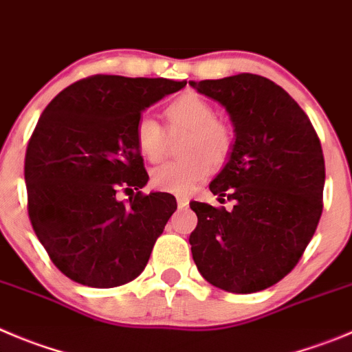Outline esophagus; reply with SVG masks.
<instances>
[{"instance_id": "1", "label": "esophagus", "mask_w": 352, "mask_h": 352, "mask_svg": "<svg viewBox=\"0 0 352 352\" xmlns=\"http://www.w3.org/2000/svg\"><path fill=\"white\" fill-rule=\"evenodd\" d=\"M177 205H179L180 210L187 208V206H189V198H187V196H179V198H177Z\"/></svg>"}]
</instances>
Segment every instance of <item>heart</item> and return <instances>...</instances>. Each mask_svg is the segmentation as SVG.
I'll return each instance as SVG.
<instances>
[{"label": "heart", "instance_id": "obj_1", "mask_svg": "<svg viewBox=\"0 0 352 352\" xmlns=\"http://www.w3.org/2000/svg\"><path fill=\"white\" fill-rule=\"evenodd\" d=\"M170 133H187L182 144V160L170 161L151 172V184L157 191L187 195L205 179L210 165L219 166L232 151V131L219 121L215 107L199 95L187 94L166 109ZM139 153L151 163L165 157L168 135L156 118L142 114L135 124Z\"/></svg>", "mask_w": 352, "mask_h": 352}]
</instances>
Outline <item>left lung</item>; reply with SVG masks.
Segmentation results:
<instances>
[{
	"mask_svg": "<svg viewBox=\"0 0 352 352\" xmlns=\"http://www.w3.org/2000/svg\"><path fill=\"white\" fill-rule=\"evenodd\" d=\"M226 107L236 140L210 191L232 210L192 201L196 267L231 294L272 287L297 265L323 212L324 160L316 130L274 81L243 72L189 81Z\"/></svg>",
	"mask_w": 352,
	"mask_h": 352,
	"instance_id": "8db88e82",
	"label": "left lung"
}]
</instances>
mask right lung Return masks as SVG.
<instances>
[{
	"instance_id": "right-lung-1",
	"label": "right lung",
	"mask_w": 352,
	"mask_h": 352,
	"mask_svg": "<svg viewBox=\"0 0 352 352\" xmlns=\"http://www.w3.org/2000/svg\"><path fill=\"white\" fill-rule=\"evenodd\" d=\"M186 87L165 78L95 74L43 111L25 151L28 212L52 262L76 283L135 280L177 210L168 192L142 195L149 175L135 144L144 109ZM138 192L128 204L116 192Z\"/></svg>"
}]
</instances>
